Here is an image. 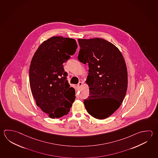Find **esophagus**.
<instances>
[{"instance_id":"obj_1","label":"esophagus","mask_w":158,"mask_h":158,"mask_svg":"<svg viewBox=\"0 0 158 158\" xmlns=\"http://www.w3.org/2000/svg\"><path fill=\"white\" fill-rule=\"evenodd\" d=\"M82 85H83V83L82 82H81V81L79 82V83L77 84V88H81V86Z\"/></svg>"}]
</instances>
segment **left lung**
Instances as JSON below:
<instances>
[{
    "instance_id": "1",
    "label": "left lung",
    "mask_w": 158,
    "mask_h": 158,
    "mask_svg": "<svg viewBox=\"0 0 158 158\" xmlns=\"http://www.w3.org/2000/svg\"><path fill=\"white\" fill-rule=\"evenodd\" d=\"M77 59L88 64L86 83L89 95L84 101L87 112L97 119L111 116L120 107L127 89L125 59L114 45L100 38L78 39Z\"/></svg>"
}]
</instances>
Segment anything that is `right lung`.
I'll return each mask as SVG.
<instances>
[{"label": "right lung", "mask_w": 158, "mask_h": 158, "mask_svg": "<svg viewBox=\"0 0 158 158\" xmlns=\"http://www.w3.org/2000/svg\"><path fill=\"white\" fill-rule=\"evenodd\" d=\"M75 40L54 36L42 43L31 62L29 76L37 106L51 118L66 115L75 99L63 64L74 54Z\"/></svg>", "instance_id": "1"}]
</instances>
